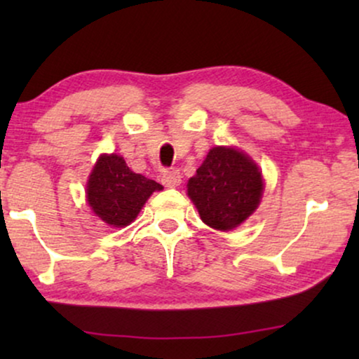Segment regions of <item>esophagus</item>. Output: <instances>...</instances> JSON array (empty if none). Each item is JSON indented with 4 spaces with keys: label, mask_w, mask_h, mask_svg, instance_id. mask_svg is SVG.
<instances>
[{
    "label": "esophagus",
    "mask_w": 359,
    "mask_h": 359,
    "mask_svg": "<svg viewBox=\"0 0 359 359\" xmlns=\"http://www.w3.org/2000/svg\"><path fill=\"white\" fill-rule=\"evenodd\" d=\"M161 183H163L166 188H176V186L181 184V175L178 170H166L163 175H161Z\"/></svg>",
    "instance_id": "obj_1"
}]
</instances>
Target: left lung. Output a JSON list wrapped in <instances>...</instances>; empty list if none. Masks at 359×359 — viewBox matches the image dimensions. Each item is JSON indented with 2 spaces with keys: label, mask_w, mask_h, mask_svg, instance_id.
Instances as JSON below:
<instances>
[{
  "label": "left lung",
  "mask_w": 359,
  "mask_h": 359,
  "mask_svg": "<svg viewBox=\"0 0 359 359\" xmlns=\"http://www.w3.org/2000/svg\"><path fill=\"white\" fill-rule=\"evenodd\" d=\"M264 189L262 171L247 154L214 147L188 181V196L204 224L232 230L252 215Z\"/></svg>",
  "instance_id": "8db88e82"
}]
</instances>
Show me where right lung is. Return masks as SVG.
<instances>
[{"label":"right lung","instance_id":"obj_1","mask_svg":"<svg viewBox=\"0 0 359 359\" xmlns=\"http://www.w3.org/2000/svg\"><path fill=\"white\" fill-rule=\"evenodd\" d=\"M163 186L134 173L121 155L102 154L86 184V201L93 212L112 227L135 220L147 199Z\"/></svg>","mask_w":359,"mask_h":359}]
</instances>
